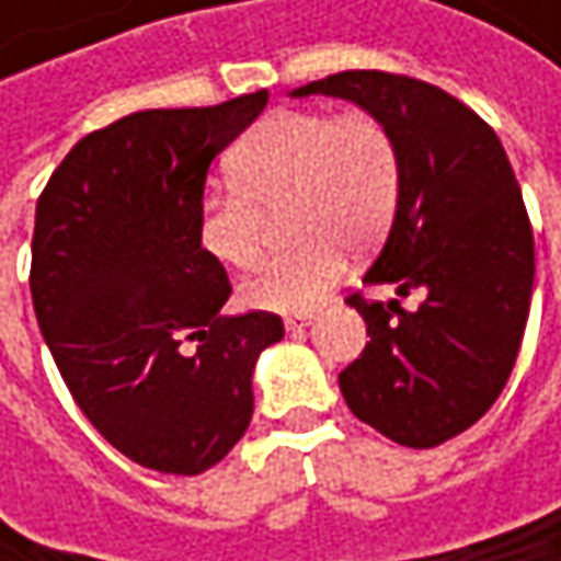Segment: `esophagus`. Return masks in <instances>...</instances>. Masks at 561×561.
Here are the masks:
<instances>
[{"mask_svg":"<svg viewBox=\"0 0 561 561\" xmlns=\"http://www.w3.org/2000/svg\"><path fill=\"white\" fill-rule=\"evenodd\" d=\"M311 321H314V314H308V311H305V314H288V318H285V331H301V328H308Z\"/></svg>","mask_w":561,"mask_h":561,"instance_id":"1","label":"esophagus"}]
</instances>
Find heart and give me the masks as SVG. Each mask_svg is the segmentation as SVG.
<instances>
[{
	"label": "heart",
	"instance_id": "heart-1",
	"mask_svg": "<svg viewBox=\"0 0 561 561\" xmlns=\"http://www.w3.org/2000/svg\"><path fill=\"white\" fill-rule=\"evenodd\" d=\"M233 187L210 191L197 210L201 250L227 270L263 256L266 217L282 214L291 250L276 256L240 298L263 311H308L344 270V247H374L396 214L399 149L370 113L276 110L230 156Z\"/></svg>",
	"mask_w": 561,
	"mask_h": 561
}]
</instances>
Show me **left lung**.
<instances>
[{"label":"left lung","instance_id":"1","mask_svg":"<svg viewBox=\"0 0 561 561\" xmlns=\"http://www.w3.org/2000/svg\"><path fill=\"white\" fill-rule=\"evenodd\" d=\"M341 96L387 123L399 149V201L367 285L422 291L351 305L364 354L337 377L351 412L405 448L471 428L516 364L533 298V230L497 133L451 93L383 70H344L288 90Z\"/></svg>","mask_w":561,"mask_h":561}]
</instances>
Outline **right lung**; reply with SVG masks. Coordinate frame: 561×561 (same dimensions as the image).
Instances as JSON below:
<instances>
[{
	"label": "right lung",
	"instance_id": "right-lung-1",
	"mask_svg": "<svg viewBox=\"0 0 561 561\" xmlns=\"http://www.w3.org/2000/svg\"><path fill=\"white\" fill-rule=\"evenodd\" d=\"M270 93L146 110L83 136L35 210L32 301L57 370L129 461L201 474L253 419V370L282 318L224 314L230 282L197 243L210 162Z\"/></svg>",
	"mask_w": 561,
	"mask_h": 561
}]
</instances>
